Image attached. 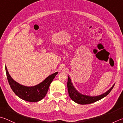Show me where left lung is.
Masks as SVG:
<instances>
[{
    "label": "left lung",
    "mask_w": 123,
    "mask_h": 123,
    "mask_svg": "<svg viewBox=\"0 0 123 123\" xmlns=\"http://www.w3.org/2000/svg\"><path fill=\"white\" fill-rule=\"evenodd\" d=\"M115 84L112 86L111 87L110 89H109L108 91L105 92V93L101 94L100 96H96V97H91L89 96H86L81 94L75 89L74 86H73L72 83L71 82V80L69 76H68V94H69L70 97L71 99L79 104H89L91 103H93L96 102L97 101L101 99L107 95H108L110 92L112 90L113 87L115 86Z\"/></svg>",
    "instance_id": "obj_1"
}]
</instances>
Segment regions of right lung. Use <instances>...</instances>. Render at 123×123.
Returning <instances> with one entry per match:
<instances>
[{
	"label": "right lung",
	"mask_w": 123,
	"mask_h": 123,
	"mask_svg": "<svg viewBox=\"0 0 123 123\" xmlns=\"http://www.w3.org/2000/svg\"><path fill=\"white\" fill-rule=\"evenodd\" d=\"M6 74L8 83L12 91L16 95L22 99L30 102H37L44 98L48 91L49 85L58 74V72L51 74L38 85L28 87L20 85L16 82L10 76L7 68L5 66Z\"/></svg>",
	"instance_id": "right-lung-1"
}]
</instances>
